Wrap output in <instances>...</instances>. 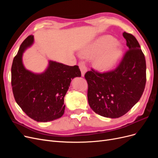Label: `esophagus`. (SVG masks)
<instances>
[{"instance_id":"obj_1","label":"esophagus","mask_w":158,"mask_h":158,"mask_svg":"<svg viewBox=\"0 0 158 158\" xmlns=\"http://www.w3.org/2000/svg\"><path fill=\"white\" fill-rule=\"evenodd\" d=\"M79 66H80V69L81 71V73H82V76H84L85 73L87 72V68L86 66H85V64L82 62H81V63H79Z\"/></svg>"}]
</instances>
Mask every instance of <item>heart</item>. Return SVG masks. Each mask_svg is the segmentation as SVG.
I'll list each match as a JSON object with an SVG mask.
<instances>
[{"label":"heart","instance_id":"obj_1","mask_svg":"<svg viewBox=\"0 0 158 158\" xmlns=\"http://www.w3.org/2000/svg\"><path fill=\"white\" fill-rule=\"evenodd\" d=\"M88 58L94 59L95 68L106 72L112 69L123 55V49L117 40L110 35L101 36L89 42L80 51Z\"/></svg>","mask_w":158,"mask_h":158}]
</instances>
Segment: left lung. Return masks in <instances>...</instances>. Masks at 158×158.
<instances>
[{
	"mask_svg": "<svg viewBox=\"0 0 158 158\" xmlns=\"http://www.w3.org/2000/svg\"><path fill=\"white\" fill-rule=\"evenodd\" d=\"M128 51L116 69L99 73L92 69L85 74L90 107L99 115L118 118L139 101L146 82L144 53L135 36L124 32Z\"/></svg>",
	"mask_w": 158,
	"mask_h": 158,
	"instance_id": "8db88e82",
	"label": "left lung"
}]
</instances>
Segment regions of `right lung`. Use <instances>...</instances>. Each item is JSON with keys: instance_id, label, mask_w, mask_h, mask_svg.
<instances>
[{"instance_id": "add662e5", "label": "right lung", "mask_w": 158, "mask_h": 158, "mask_svg": "<svg viewBox=\"0 0 158 158\" xmlns=\"http://www.w3.org/2000/svg\"><path fill=\"white\" fill-rule=\"evenodd\" d=\"M33 41V35L28 36L14 58L11 69L14 97L22 111L34 121H54L63 115L64 98L71 80L80 77L81 72L78 66H68L52 60H49L48 66L42 73L27 70L22 56Z\"/></svg>"}]
</instances>
